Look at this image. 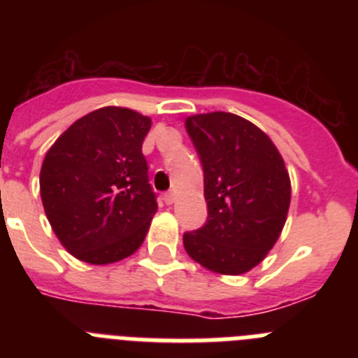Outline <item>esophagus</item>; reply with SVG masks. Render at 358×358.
I'll use <instances>...</instances> for the list:
<instances>
[{
    "instance_id": "obj_1",
    "label": "esophagus",
    "mask_w": 358,
    "mask_h": 358,
    "mask_svg": "<svg viewBox=\"0 0 358 358\" xmlns=\"http://www.w3.org/2000/svg\"><path fill=\"white\" fill-rule=\"evenodd\" d=\"M163 199L166 204H173V202H176V194H173V192H169V194L163 195Z\"/></svg>"
}]
</instances>
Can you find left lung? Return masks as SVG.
<instances>
[{"mask_svg": "<svg viewBox=\"0 0 358 358\" xmlns=\"http://www.w3.org/2000/svg\"><path fill=\"white\" fill-rule=\"evenodd\" d=\"M204 170L208 220L182 235L186 252L218 274H243L264 260L285 226L290 179L262 129L231 113L186 118Z\"/></svg>", "mask_w": 358, "mask_h": 358, "instance_id": "left-lung-1", "label": "left lung"}]
</instances>
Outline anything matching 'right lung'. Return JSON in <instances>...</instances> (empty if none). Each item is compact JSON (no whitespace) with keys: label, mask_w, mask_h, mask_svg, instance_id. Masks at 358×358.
Here are the masks:
<instances>
[{"label":"right lung","mask_w":358,"mask_h":358,"mask_svg":"<svg viewBox=\"0 0 358 358\" xmlns=\"http://www.w3.org/2000/svg\"><path fill=\"white\" fill-rule=\"evenodd\" d=\"M150 118L127 107L82 116L52 145L41 166V199L53 233L93 265L138 251L157 211L141 145Z\"/></svg>","instance_id":"1"}]
</instances>
